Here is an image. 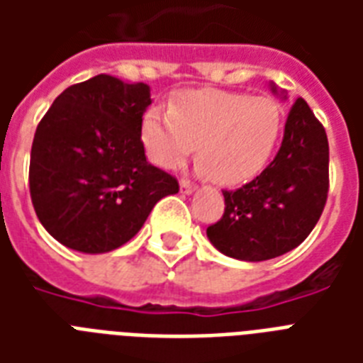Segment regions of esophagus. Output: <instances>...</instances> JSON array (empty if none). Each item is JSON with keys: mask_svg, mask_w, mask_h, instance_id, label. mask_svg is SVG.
Segmentation results:
<instances>
[{"mask_svg": "<svg viewBox=\"0 0 363 363\" xmlns=\"http://www.w3.org/2000/svg\"><path fill=\"white\" fill-rule=\"evenodd\" d=\"M194 190H196V184H192V182L188 181V179H182V181H181V192L192 194Z\"/></svg>", "mask_w": 363, "mask_h": 363, "instance_id": "esophagus-1", "label": "esophagus"}]
</instances>
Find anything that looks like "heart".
<instances>
[{
	"instance_id": "heart-1",
	"label": "heart",
	"mask_w": 363,
	"mask_h": 363,
	"mask_svg": "<svg viewBox=\"0 0 363 363\" xmlns=\"http://www.w3.org/2000/svg\"><path fill=\"white\" fill-rule=\"evenodd\" d=\"M284 118L271 98L239 92H188L171 111L152 107L141 135L154 164L173 169L198 147L201 171L235 186L264 171L281 139Z\"/></svg>"
}]
</instances>
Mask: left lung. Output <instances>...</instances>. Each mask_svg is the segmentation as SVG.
Returning <instances> with one entry per match:
<instances>
[{
    "mask_svg": "<svg viewBox=\"0 0 363 363\" xmlns=\"http://www.w3.org/2000/svg\"><path fill=\"white\" fill-rule=\"evenodd\" d=\"M328 167L326 130L307 101L298 98L273 162L245 186L222 190L226 209L207 228L209 241L222 254L245 262H264L296 248L324 211Z\"/></svg>",
    "mask_w": 363,
    "mask_h": 363,
    "instance_id": "left-lung-1",
    "label": "left lung"
}]
</instances>
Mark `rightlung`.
Wrapping results in <instances>:
<instances>
[{
	"label": "right lung",
	"mask_w": 363,
	"mask_h": 363,
	"mask_svg": "<svg viewBox=\"0 0 363 363\" xmlns=\"http://www.w3.org/2000/svg\"><path fill=\"white\" fill-rule=\"evenodd\" d=\"M150 88L96 75L65 88L43 116L30 158L37 218L56 241L86 254L130 241L160 199L179 192L148 164L141 141Z\"/></svg>",
	"instance_id": "obj_1"
}]
</instances>
